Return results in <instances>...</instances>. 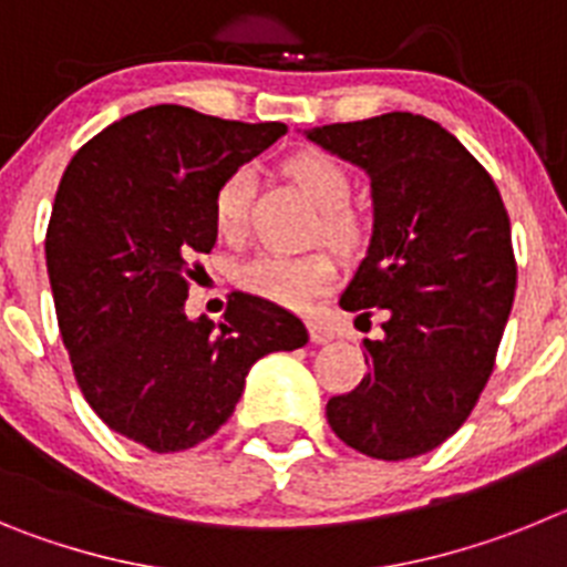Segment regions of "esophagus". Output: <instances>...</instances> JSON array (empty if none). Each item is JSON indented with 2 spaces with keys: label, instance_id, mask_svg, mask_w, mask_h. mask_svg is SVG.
Wrapping results in <instances>:
<instances>
[{
  "label": "esophagus",
  "instance_id": "34e87169",
  "mask_svg": "<svg viewBox=\"0 0 567 567\" xmlns=\"http://www.w3.org/2000/svg\"><path fill=\"white\" fill-rule=\"evenodd\" d=\"M309 338H312V343H332L334 340V332L327 327V323H320V320H309Z\"/></svg>",
  "mask_w": 567,
  "mask_h": 567
}]
</instances>
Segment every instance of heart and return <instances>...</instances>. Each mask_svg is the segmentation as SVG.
<instances>
[{
    "mask_svg": "<svg viewBox=\"0 0 567 567\" xmlns=\"http://www.w3.org/2000/svg\"><path fill=\"white\" fill-rule=\"evenodd\" d=\"M287 175L298 189L320 209L318 235L332 247L352 252L365 240L369 224L358 209L349 207L352 198V173L334 155L298 153L287 162ZM249 215V173L235 169L218 184L213 195V221L218 235L238 240L247 233ZM240 289L267 298L280 307H307L309 300L327 295L338 280V260L327 249L307 255H255L244 260L235 272Z\"/></svg>",
    "mask_w": 567,
    "mask_h": 567,
    "instance_id": "b5f03b06",
    "label": "heart"
}]
</instances>
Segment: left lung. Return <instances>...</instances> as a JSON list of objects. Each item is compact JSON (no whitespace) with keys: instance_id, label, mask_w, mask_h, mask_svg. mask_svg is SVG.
<instances>
[{"instance_id":"8db88e82","label":"left lung","mask_w":567,"mask_h":567,"mask_svg":"<svg viewBox=\"0 0 567 567\" xmlns=\"http://www.w3.org/2000/svg\"><path fill=\"white\" fill-rule=\"evenodd\" d=\"M372 182L374 227L340 295L383 338L363 340L369 374L327 403L332 432L374 460H409L452 437L477 405L508 320L517 260L499 189L437 122L383 113L307 130Z\"/></svg>"}]
</instances>
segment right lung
I'll return each mask as SVG.
<instances>
[{
    "label": "right lung",
    "instance_id": "obj_1",
    "mask_svg": "<svg viewBox=\"0 0 567 567\" xmlns=\"http://www.w3.org/2000/svg\"><path fill=\"white\" fill-rule=\"evenodd\" d=\"M287 133L155 104L93 135L68 164L44 238L59 332L90 409L169 454L213 437L255 360L309 340L267 298L229 295L221 323L189 320L198 255L215 247L213 195Z\"/></svg>",
    "mask_w": 567,
    "mask_h": 567
}]
</instances>
